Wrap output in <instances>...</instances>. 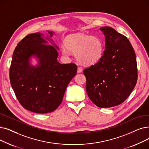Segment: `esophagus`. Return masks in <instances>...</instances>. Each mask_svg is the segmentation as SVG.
Instances as JSON below:
<instances>
[{
    "mask_svg": "<svg viewBox=\"0 0 149 149\" xmlns=\"http://www.w3.org/2000/svg\"><path fill=\"white\" fill-rule=\"evenodd\" d=\"M82 72V68L81 67H78V68H77V72L78 73H80Z\"/></svg>",
    "mask_w": 149,
    "mask_h": 149,
    "instance_id": "esophagus-1",
    "label": "esophagus"
}]
</instances>
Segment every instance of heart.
<instances>
[{
  "instance_id": "1",
  "label": "heart",
  "mask_w": 149,
  "mask_h": 149,
  "mask_svg": "<svg viewBox=\"0 0 149 149\" xmlns=\"http://www.w3.org/2000/svg\"><path fill=\"white\" fill-rule=\"evenodd\" d=\"M65 46L61 47L62 54L68 56L70 52L75 54L77 60L83 65L91 66L97 63L102 56L103 46L97 37L78 34L68 37Z\"/></svg>"
}]
</instances>
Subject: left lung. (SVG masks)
<instances>
[{
    "label": "left lung",
    "instance_id": "left-lung-1",
    "mask_svg": "<svg viewBox=\"0 0 149 149\" xmlns=\"http://www.w3.org/2000/svg\"><path fill=\"white\" fill-rule=\"evenodd\" d=\"M105 35L101 59L84 69L89 98L100 108L117 106L132 93L138 79L136 57L126 36L110 27L100 29Z\"/></svg>",
    "mask_w": 149,
    "mask_h": 149
}]
</instances>
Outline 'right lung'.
Returning <instances> with one entry per match:
<instances>
[{
	"label": "right lung",
	"mask_w": 149,
	"mask_h": 149,
	"mask_svg": "<svg viewBox=\"0 0 149 149\" xmlns=\"http://www.w3.org/2000/svg\"><path fill=\"white\" fill-rule=\"evenodd\" d=\"M48 32L52 36L53 32ZM44 38L40 33L23 38L15 49L10 68V83L19 103L27 110L40 114L52 112L59 107L77 70L74 63L58 61V47L54 43L55 47L46 44ZM32 56L39 60L36 67L29 64Z\"/></svg>",
	"instance_id": "add662e5"
}]
</instances>
